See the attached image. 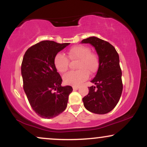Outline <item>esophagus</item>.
Here are the masks:
<instances>
[{"label": "esophagus", "instance_id": "1", "mask_svg": "<svg viewBox=\"0 0 147 147\" xmlns=\"http://www.w3.org/2000/svg\"><path fill=\"white\" fill-rule=\"evenodd\" d=\"M72 88H73L74 90H77L79 89V86H72Z\"/></svg>", "mask_w": 147, "mask_h": 147}]
</instances>
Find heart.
I'll return each mask as SVG.
<instances>
[{"instance_id": "b5f03b06", "label": "heart", "mask_w": 147, "mask_h": 147, "mask_svg": "<svg viewBox=\"0 0 147 147\" xmlns=\"http://www.w3.org/2000/svg\"><path fill=\"white\" fill-rule=\"evenodd\" d=\"M69 59L77 61L76 71L70 72L63 76L64 83L68 85L78 86L86 81L89 73L94 74L97 71L99 65V57L91 52L89 47L83 45L72 47L67 52V57L59 53L54 58V65L58 72L64 73L68 70Z\"/></svg>"}]
</instances>
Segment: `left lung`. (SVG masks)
Masks as SVG:
<instances>
[{
  "label": "left lung",
  "mask_w": 147,
  "mask_h": 147,
  "mask_svg": "<svg viewBox=\"0 0 147 147\" xmlns=\"http://www.w3.org/2000/svg\"><path fill=\"white\" fill-rule=\"evenodd\" d=\"M82 43L92 45L99 60L98 70L91 81L96 86L88 88V94L82 99L84 105L93 113H108L117 105L122 92L119 55L111 43L97 37H89L82 40Z\"/></svg>",
  "instance_id": "left-lung-1"
}]
</instances>
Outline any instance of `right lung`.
I'll return each mask as SVG.
<instances>
[{
	"label": "right lung",
	"instance_id": "add662e5",
	"mask_svg": "<svg viewBox=\"0 0 147 147\" xmlns=\"http://www.w3.org/2000/svg\"><path fill=\"white\" fill-rule=\"evenodd\" d=\"M68 45L43 41L28 48L23 57V89L33 110L45 119L56 117L65 111L72 91L70 86H61L62 79L54 65L56 55Z\"/></svg>",
	"mask_w": 147,
	"mask_h": 147
}]
</instances>
